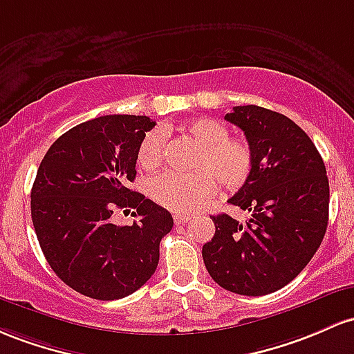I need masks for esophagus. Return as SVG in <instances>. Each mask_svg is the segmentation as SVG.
I'll use <instances>...</instances> for the list:
<instances>
[{
    "label": "esophagus",
    "instance_id": "34e87169",
    "mask_svg": "<svg viewBox=\"0 0 354 354\" xmlns=\"http://www.w3.org/2000/svg\"><path fill=\"white\" fill-rule=\"evenodd\" d=\"M189 221H190V216H187V214H176V216H174V222H176L177 225L187 224Z\"/></svg>",
    "mask_w": 354,
    "mask_h": 354
}]
</instances>
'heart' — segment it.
Instances as JSON below:
<instances>
[{
	"label": "heart",
	"instance_id": "b5f03b06",
	"mask_svg": "<svg viewBox=\"0 0 354 354\" xmlns=\"http://www.w3.org/2000/svg\"><path fill=\"white\" fill-rule=\"evenodd\" d=\"M198 149L190 169L194 172H164L152 177L147 192L162 207L172 212H196L212 197L214 182L222 190L241 189L249 180L254 167V152L248 140L229 137V129L214 118H196L182 127ZM165 133L150 130L137 149V162L144 170H156L164 158Z\"/></svg>",
	"mask_w": 354,
	"mask_h": 354
}]
</instances>
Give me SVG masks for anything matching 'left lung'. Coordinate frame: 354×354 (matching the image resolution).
I'll list each match as a JSON object with an SVG mask.
<instances>
[{
	"instance_id": "8db88e82",
	"label": "left lung",
	"mask_w": 354,
	"mask_h": 354,
	"mask_svg": "<svg viewBox=\"0 0 354 354\" xmlns=\"http://www.w3.org/2000/svg\"><path fill=\"white\" fill-rule=\"evenodd\" d=\"M225 120L252 147L249 180L229 204L251 212L241 224L212 216L216 234L202 257L221 288L266 296L291 283L323 242L329 216V182L319 152L301 127L257 105L234 106Z\"/></svg>"
}]
</instances>
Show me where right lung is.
<instances>
[{"mask_svg": "<svg viewBox=\"0 0 354 354\" xmlns=\"http://www.w3.org/2000/svg\"><path fill=\"white\" fill-rule=\"evenodd\" d=\"M156 122L145 115H105L73 127L50 147L31 189V219L55 274L93 299L113 301L156 272L158 245L174 219L127 187L137 149ZM137 208L132 226H115V208Z\"/></svg>", "mask_w": 354, "mask_h": 354, "instance_id": "1", "label": "right lung"}]
</instances>
